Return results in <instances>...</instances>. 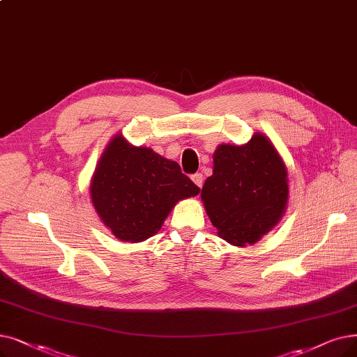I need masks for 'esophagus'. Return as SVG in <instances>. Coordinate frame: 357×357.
Listing matches in <instances>:
<instances>
[{"label":"esophagus","mask_w":357,"mask_h":357,"mask_svg":"<svg viewBox=\"0 0 357 357\" xmlns=\"http://www.w3.org/2000/svg\"><path fill=\"white\" fill-rule=\"evenodd\" d=\"M191 179H192V182L197 185V187H203V182H204V178H203V174H199V172H197V174H194L192 176H191Z\"/></svg>","instance_id":"obj_1"}]
</instances>
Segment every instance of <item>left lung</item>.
Listing matches in <instances>:
<instances>
[{
	"instance_id": "1",
	"label": "left lung",
	"mask_w": 357,
	"mask_h": 357,
	"mask_svg": "<svg viewBox=\"0 0 357 357\" xmlns=\"http://www.w3.org/2000/svg\"><path fill=\"white\" fill-rule=\"evenodd\" d=\"M213 162L201 199L217 234L236 246L258 242L286 211L283 159L268 138L257 132L243 146L220 144Z\"/></svg>"
}]
</instances>
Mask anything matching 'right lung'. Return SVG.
I'll list each match as a JSON object with an SVG mask.
<instances>
[{
    "instance_id": "add662e5",
    "label": "right lung",
    "mask_w": 357,
    "mask_h": 357,
    "mask_svg": "<svg viewBox=\"0 0 357 357\" xmlns=\"http://www.w3.org/2000/svg\"><path fill=\"white\" fill-rule=\"evenodd\" d=\"M198 192L176 162L151 149L131 146L121 134L105 149L90 182L96 213L122 242L156 235L178 201Z\"/></svg>"
}]
</instances>
